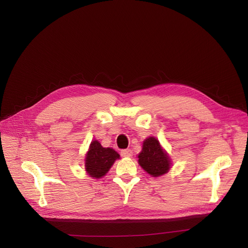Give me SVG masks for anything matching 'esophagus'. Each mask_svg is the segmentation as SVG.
Listing matches in <instances>:
<instances>
[{"mask_svg":"<svg viewBox=\"0 0 248 248\" xmlns=\"http://www.w3.org/2000/svg\"><path fill=\"white\" fill-rule=\"evenodd\" d=\"M121 155L123 157H131L132 156V150L130 149H124L121 151Z\"/></svg>","mask_w":248,"mask_h":248,"instance_id":"obj_1","label":"esophagus"}]
</instances>
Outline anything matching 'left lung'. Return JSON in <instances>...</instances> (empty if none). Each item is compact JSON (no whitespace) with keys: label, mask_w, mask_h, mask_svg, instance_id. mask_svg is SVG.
Segmentation results:
<instances>
[{"label":"left lung","mask_w":248,"mask_h":248,"mask_svg":"<svg viewBox=\"0 0 248 248\" xmlns=\"http://www.w3.org/2000/svg\"><path fill=\"white\" fill-rule=\"evenodd\" d=\"M139 164L154 177L165 174L170 168V159L161 148L157 139L150 137L143 143L142 152L139 154Z\"/></svg>","instance_id":"obj_1"}]
</instances>
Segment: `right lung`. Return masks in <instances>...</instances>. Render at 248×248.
I'll return each mask as SVG.
<instances>
[{
  "label": "right lung",
  "instance_id": "1",
  "mask_svg": "<svg viewBox=\"0 0 248 248\" xmlns=\"http://www.w3.org/2000/svg\"><path fill=\"white\" fill-rule=\"evenodd\" d=\"M120 158L117 152L111 148H103L98 141H93L86 156V171L91 177L100 178L105 175L116 159Z\"/></svg>",
  "mask_w": 248,
  "mask_h": 248
}]
</instances>
